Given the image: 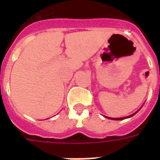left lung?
<instances>
[{
  "instance_id": "8db88e82",
  "label": "left lung",
  "mask_w": 160,
  "mask_h": 160,
  "mask_svg": "<svg viewBox=\"0 0 160 160\" xmlns=\"http://www.w3.org/2000/svg\"><path fill=\"white\" fill-rule=\"evenodd\" d=\"M134 114H135V113H134ZM134 114H132V115H130V116H129V117L133 116ZM129 117H124V118H109V119H114V120H120V119H126V118H129Z\"/></svg>"
}]
</instances>
